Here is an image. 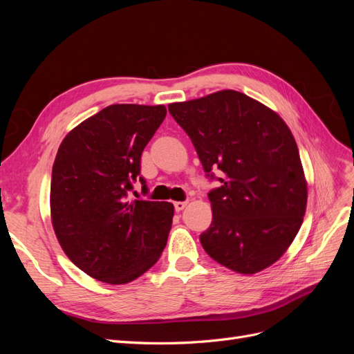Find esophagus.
Returning <instances> with one entry per match:
<instances>
[{
    "mask_svg": "<svg viewBox=\"0 0 354 354\" xmlns=\"http://www.w3.org/2000/svg\"><path fill=\"white\" fill-rule=\"evenodd\" d=\"M186 205H187V201H177V202H174L176 211H183L186 208Z\"/></svg>",
    "mask_w": 354,
    "mask_h": 354,
    "instance_id": "1",
    "label": "esophagus"
}]
</instances>
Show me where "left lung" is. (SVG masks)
Listing matches in <instances>:
<instances>
[{"instance_id": "left-lung-1", "label": "left lung", "mask_w": 354, "mask_h": 354, "mask_svg": "<svg viewBox=\"0 0 354 354\" xmlns=\"http://www.w3.org/2000/svg\"><path fill=\"white\" fill-rule=\"evenodd\" d=\"M168 111L205 173L223 171L221 186L208 194L212 221L199 236L203 250L241 274L270 267L295 239L307 207V180L289 127L234 90L171 103Z\"/></svg>"}]
</instances>
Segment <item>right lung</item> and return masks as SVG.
I'll return each instance as SVG.
<instances>
[{"instance_id": "right-lung-1", "label": "right lung", "mask_w": 354, "mask_h": 354, "mask_svg": "<svg viewBox=\"0 0 354 354\" xmlns=\"http://www.w3.org/2000/svg\"><path fill=\"white\" fill-rule=\"evenodd\" d=\"M165 115L164 104H111L59 146L50 187L53 229L68 259L100 282L137 279L167 245L173 203L128 199L143 149Z\"/></svg>"}]
</instances>
